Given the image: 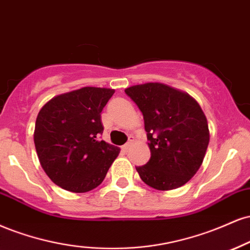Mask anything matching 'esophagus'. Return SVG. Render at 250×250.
Instances as JSON below:
<instances>
[{
  "label": "esophagus",
  "instance_id": "1",
  "mask_svg": "<svg viewBox=\"0 0 250 250\" xmlns=\"http://www.w3.org/2000/svg\"><path fill=\"white\" fill-rule=\"evenodd\" d=\"M133 142H134L133 137H131L130 140H128V143L125 144L124 146H122V151H123V152H127L128 149H130V146L132 145V143H133Z\"/></svg>",
  "mask_w": 250,
  "mask_h": 250
}]
</instances>
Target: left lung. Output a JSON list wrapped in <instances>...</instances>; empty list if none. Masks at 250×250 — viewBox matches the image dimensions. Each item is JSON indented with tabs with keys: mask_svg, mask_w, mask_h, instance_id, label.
Returning <instances> with one entry per match:
<instances>
[{
	"mask_svg": "<svg viewBox=\"0 0 250 250\" xmlns=\"http://www.w3.org/2000/svg\"><path fill=\"white\" fill-rule=\"evenodd\" d=\"M143 112L151 158L136 167L146 185L158 190L184 186L195 175L209 144L208 122L199 103L163 83L125 89Z\"/></svg>",
	"mask_w": 250,
	"mask_h": 250,
	"instance_id": "left-lung-1",
	"label": "left lung"
}]
</instances>
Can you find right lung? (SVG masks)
Segmentation results:
<instances>
[{
  "mask_svg": "<svg viewBox=\"0 0 250 250\" xmlns=\"http://www.w3.org/2000/svg\"><path fill=\"white\" fill-rule=\"evenodd\" d=\"M113 89L85 86L55 96L37 114L34 142L51 181L72 193L103 183L120 148L99 139L101 113Z\"/></svg>",
  "mask_w": 250,
  "mask_h": 250,
  "instance_id": "add662e5",
  "label": "right lung"
}]
</instances>
